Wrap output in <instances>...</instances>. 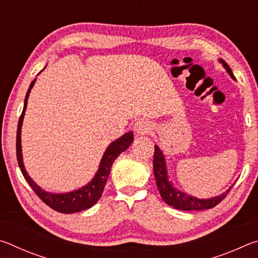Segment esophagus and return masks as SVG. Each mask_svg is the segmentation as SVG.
I'll use <instances>...</instances> for the list:
<instances>
[{
	"mask_svg": "<svg viewBox=\"0 0 258 258\" xmlns=\"http://www.w3.org/2000/svg\"><path fill=\"white\" fill-rule=\"evenodd\" d=\"M134 131L140 135H146L151 132V124L147 119H139L134 125Z\"/></svg>",
	"mask_w": 258,
	"mask_h": 258,
	"instance_id": "34e87169",
	"label": "esophagus"
}]
</instances>
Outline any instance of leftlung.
<instances>
[{
  "mask_svg": "<svg viewBox=\"0 0 258 258\" xmlns=\"http://www.w3.org/2000/svg\"><path fill=\"white\" fill-rule=\"evenodd\" d=\"M221 62L223 63V66L230 74V76L234 78L229 64L224 62L223 60H221ZM154 174L159 194L164 202L169 205V206L176 209H181V211H203V209H209L215 207L216 205L220 204L222 200L226 197V195L229 194L231 187H232L231 186L229 190H226L224 194H222L221 196H217V197H214L211 199H198L174 189L172 183L167 180L165 157L157 145H155L154 154Z\"/></svg>",
  "mask_w": 258,
  "mask_h": 258,
  "instance_id": "1",
  "label": "left lung"
}]
</instances>
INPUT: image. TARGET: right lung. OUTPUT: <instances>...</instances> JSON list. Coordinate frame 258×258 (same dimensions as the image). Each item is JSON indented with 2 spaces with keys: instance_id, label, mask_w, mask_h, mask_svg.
Returning <instances> with one entry per match:
<instances>
[{
  "instance_id": "obj_1",
  "label": "right lung",
  "mask_w": 258,
  "mask_h": 258,
  "mask_svg": "<svg viewBox=\"0 0 258 258\" xmlns=\"http://www.w3.org/2000/svg\"><path fill=\"white\" fill-rule=\"evenodd\" d=\"M35 80L30 83V86L27 91V94H26L25 98V104L23 112L19 117L18 121V128H17V160H18L20 171L23 173L25 180L28 182V184L32 186L35 194H36L43 203H45L47 206L51 207L54 211L63 214H73L77 212H82L84 209H87L92 207L93 205L97 204L100 197L102 196V192L104 189V185H106V182L108 180L109 173H110L111 166L113 161L118 157L121 152H124L127 148L130 147L131 143L133 141V133L128 132L124 134L123 137L119 138L116 141H113L110 146L108 147V149L104 152V155L101 159V163H100L99 169L93 180L91 181L89 184L83 186L82 189L69 192V194H60V195H54V194H49V192L43 191L40 186L36 185L32 178L26 172L25 166L23 163V155H21V140H20V134H21V125H23V119L25 115L26 107H27V100L29 97L30 90L34 85Z\"/></svg>"
}]
</instances>
